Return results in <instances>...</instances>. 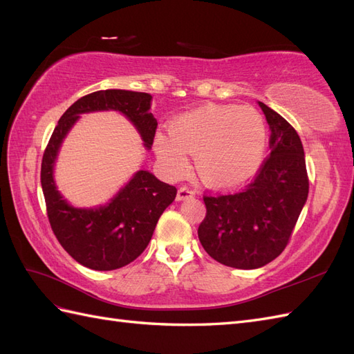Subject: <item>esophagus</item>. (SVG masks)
<instances>
[{
    "label": "esophagus",
    "mask_w": 354,
    "mask_h": 354,
    "mask_svg": "<svg viewBox=\"0 0 354 354\" xmlns=\"http://www.w3.org/2000/svg\"><path fill=\"white\" fill-rule=\"evenodd\" d=\"M195 196V192L190 190L189 187H180L177 192V201H186V199H192Z\"/></svg>",
    "instance_id": "obj_1"
}]
</instances>
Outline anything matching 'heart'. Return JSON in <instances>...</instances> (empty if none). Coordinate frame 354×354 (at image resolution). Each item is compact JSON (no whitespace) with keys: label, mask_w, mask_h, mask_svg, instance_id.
Instances as JSON below:
<instances>
[{"label":"heart","mask_w":354,"mask_h":354,"mask_svg":"<svg viewBox=\"0 0 354 354\" xmlns=\"http://www.w3.org/2000/svg\"><path fill=\"white\" fill-rule=\"evenodd\" d=\"M267 131L251 106L202 104L178 115L169 134L159 133L153 147L165 173L177 177L195 153L199 177L212 187H234L251 178L266 152Z\"/></svg>","instance_id":"b5f03b06"}]
</instances>
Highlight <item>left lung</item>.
Returning a JSON list of instances; mask_svg holds the SVG:
<instances>
[{
    "label": "left lung",
    "instance_id": "1",
    "mask_svg": "<svg viewBox=\"0 0 354 354\" xmlns=\"http://www.w3.org/2000/svg\"><path fill=\"white\" fill-rule=\"evenodd\" d=\"M259 106L270 128V158L238 194L203 196L207 216L198 229L209 257L243 270L259 269L285 250L308 195L299 136L269 106Z\"/></svg>",
    "mask_w": 354,
    "mask_h": 354
}]
</instances>
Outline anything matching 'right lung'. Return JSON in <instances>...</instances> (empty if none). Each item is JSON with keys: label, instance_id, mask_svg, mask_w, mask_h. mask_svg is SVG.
<instances>
[{"label": "right lung", "instance_id": "1", "mask_svg": "<svg viewBox=\"0 0 354 354\" xmlns=\"http://www.w3.org/2000/svg\"><path fill=\"white\" fill-rule=\"evenodd\" d=\"M152 95L127 90H102L84 95L62 115L41 164V186L57 241L75 261L93 270H115L130 264L152 239L159 217L173 203L177 189L138 169L104 205L75 207L59 192L55 167L66 136L81 115L120 112L133 124L146 151H151L158 121Z\"/></svg>", "mask_w": 354, "mask_h": 354}]
</instances>
